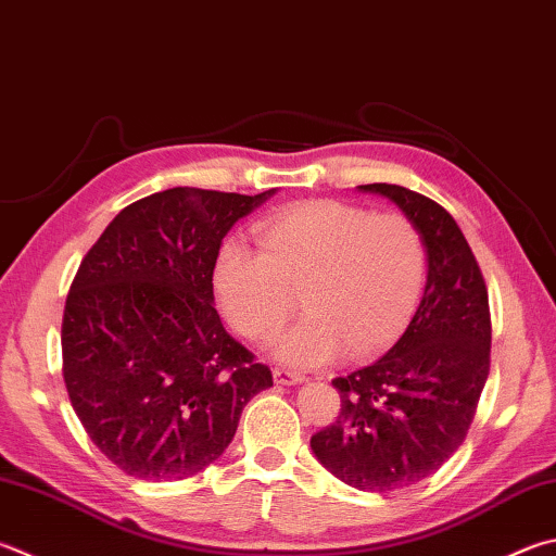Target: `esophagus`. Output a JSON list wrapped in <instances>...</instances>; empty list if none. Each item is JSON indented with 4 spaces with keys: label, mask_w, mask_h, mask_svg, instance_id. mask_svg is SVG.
I'll list each match as a JSON object with an SVG mask.
<instances>
[{
    "label": "esophagus",
    "mask_w": 556,
    "mask_h": 556,
    "mask_svg": "<svg viewBox=\"0 0 556 556\" xmlns=\"http://www.w3.org/2000/svg\"><path fill=\"white\" fill-rule=\"evenodd\" d=\"M271 377H275V381L281 383V387H294V383L304 381V375H299V371H291V369H285V367L271 369Z\"/></svg>",
    "instance_id": "34e87169"
}]
</instances>
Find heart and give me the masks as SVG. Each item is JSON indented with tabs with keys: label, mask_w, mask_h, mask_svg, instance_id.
Masks as SVG:
<instances>
[{
	"label": "heart",
	"mask_w": 556,
	"mask_h": 556,
	"mask_svg": "<svg viewBox=\"0 0 556 556\" xmlns=\"http://www.w3.org/2000/svg\"><path fill=\"white\" fill-rule=\"evenodd\" d=\"M257 245L230 236L218 248L214 289L230 326L265 340L299 304L294 326L275 338L279 359L316 367L367 357L408 326L426 281V245L408 216L345 201H304L257 226Z\"/></svg>",
	"instance_id": "obj_1"
}]
</instances>
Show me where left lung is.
<instances>
[{
    "label": "left lung",
    "instance_id": "left-lung-1",
    "mask_svg": "<svg viewBox=\"0 0 556 556\" xmlns=\"http://www.w3.org/2000/svg\"><path fill=\"white\" fill-rule=\"evenodd\" d=\"M420 230L428 281L408 328L375 365L332 379L338 420L311 438L316 459L359 491H396L445 464L469 432L491 367V313L477 257L435 201L362 185Z\"/></svg>",
    "mask_w": 556,
    "mask_h": 556
}]
</instances>
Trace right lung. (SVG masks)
Returning <instances> with one entry per match:
<instances>
[{
    "label": "right lung",
    "mask_w": 556,
    "mask_h": 556,
    "mask_svg": "<svg viewBox=\"0 0 556 556\" xmlns=\"http://www.w3.org/2000/svg\"><path fill=\"white\" fill-rule=\"evenodd\" d=\"M255 197L175 187L111 220L63 313V379L87 435L128 477L177 481L233 440L271 371L214 308L218 248Z\"/></svg>",
    "instance_id": "add662e5"
}]
</instances>
